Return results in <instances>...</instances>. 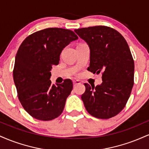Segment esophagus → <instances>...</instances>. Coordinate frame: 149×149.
Segmentation results:
<instances>
[{
	"label": "esophagus",
	"instance_id": "esophagus-1",
	"mask_svg": "<svg viewBox=\"0 0 149 149\" xmlns=\"http://www.w3.org/2000/svg\"><path fill=\"white\" fill-rule=\"evenodd\" d=\"M73 85H74V86H76V85H77L80 84V83H81V82L78 80H73Z\"/></svg>",
	"mask_w": 149,
	"mask_h": 149
}]
</instances>
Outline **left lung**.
I'll list each match as a JSON object with an SVG mask.
<instances>
[{
  "mask_svg": "<svg viewBox=\"0 0 149 149\" xmlns=\"http://www.w3.org/2000/svg\"><path fill=\"white\" fill-rule=\"evenodd\" d=\"M90 49L89 71L102 73L101 85L85 83L83 104L90 115L109 119L125 107L134 85V63L130 49L118 31L105 26L75 29Z\"/></svg>",
  "mask_w": 149,
  "mask_h": 149,
  "instance_id": "8db88e82",
  "label": "left lung"
}]
</instances>
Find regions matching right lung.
Returning <instances> with one entry per match:
<instances>
[{"label":"right lung","mask_w":149,"mask_h":149,"mask_svg":"<svg viewBox=\"0 0 149 149\" xmlns=\"http://www.w3.org/2000/svg\"><path fill=\"white\" fill-rule=\"evenodd\" d=\"M78 38L72 31L47 28L31 34L19 47L13 78L25 111L40 120H51L62 113L73 89L70 79L52 85V65H57L63 49Z\"/></svg>","instance_id":"right-lung-1"}]
</instances>
